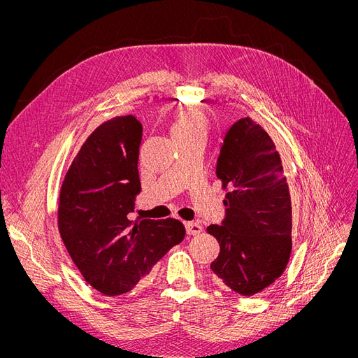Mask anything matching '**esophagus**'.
Masks as SVG:
<instances>
[{"mask_svg": "<svg viewBox=\"0 0 358 358\" xmlns=\"http://www.w3.org/2000/svg\"><path fill=\"white\" fill-rule=\"evenodd\" d=\"M185 231L189 235H199L203 231V228L196 222H185Z\"/></svg>", "mask_w": 358, "mask_h": 358, "instance_id": "obj_1", "label": "esophagus"}]
</instances>
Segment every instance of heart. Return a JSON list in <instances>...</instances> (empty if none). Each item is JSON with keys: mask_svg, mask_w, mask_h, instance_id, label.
Segmentation results:
<instances>
[{"mask_svg": "<svg viewBox=\"0 0 358 358\" xmlns=\"http://www.w3.org/2000/svg\"><path fill=\"white\" fill-rule=\"evenodd\" d=\"M210 129V122L208 116L199 108L194 107H184L174 113L173 116V136L174 139L184 141L201 138L206 139Z\"/></svg>", "mask_w": 358, "mask_h": 358, "instance_id": "1", "label": "heart"}]
</instances>
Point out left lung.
Listing matches in <instances>:
<instances>
[{"label": "left lung", "mask_w": 358, "mask_h": 358, "mask_svg": "<svg viewBox=\"0 0 358 358\" xmlns=\"http://www.w3.org/2000/svg\"><path fill=\"white\" fill-rule=\"evenodd\" d=\"M216 177L227 192V216L206 229L220 252L210 268L242 296H252L283 274L292 252V199L280 154L251 117L238 120L220 148Z\"/></svg>", "instance_id": "1"}]
</instances>
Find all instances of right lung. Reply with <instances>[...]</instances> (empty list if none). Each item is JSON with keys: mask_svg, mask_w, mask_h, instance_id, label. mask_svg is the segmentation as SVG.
I'll return each mask as SVG.
<instances>
[{"mask_svg": "<svg viewBox=\"0 0 358 358\" xmlns=\"http://www.w3.org/2000/svg\"><path fill=\"white\" fill-rule=\"evenodd\" d=\"M141 142L135 116L101 123L73 158L59 192L61 238L87 283L106 296L135 289L185 235L177 219H129L141 192Z\"/></svg>", "mask_w": 358, "mask_h": 358, "instance_id": "1", "label": "right lung"}]
</instances>
